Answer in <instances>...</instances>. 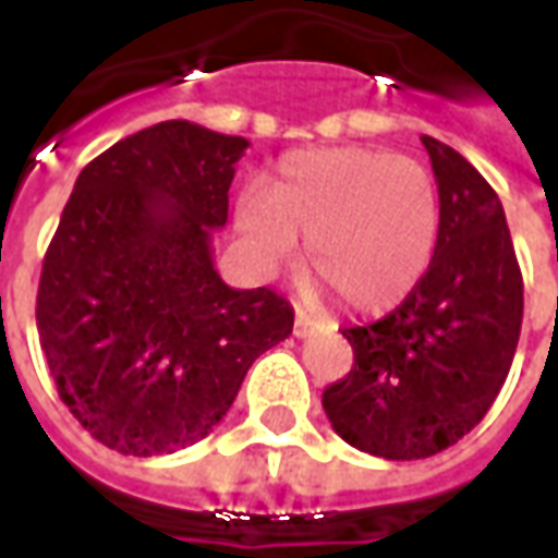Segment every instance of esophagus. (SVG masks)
Instances as JSON below:
<instances>
[{
  "label": "esophagus",
  "instance_id": "obj_1",
  "mask_svg": "<svg viewBox=\"0 0 558 558\" xmlns=\"http://www.w3.org/2000/svg\"><path fill=\"white\" fill-rule=\"evenodd\" d=\"M311 326H314L311 314H307L304 307H295V335H299V338H304V335L311 331Z\"/></svg>",
  "mask_w": 558,
  "mask_h": 558
}]
</instances>
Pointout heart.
I'll use <instances>...</instances> for the list:
<instances>
[{
    "instance_id": "1",
    "label": "heart",
    "mask_w": 558,
    "mask_h": 558,
    "mask_svg": "<svg viewBox=\"0 0 558 558\" xmlns=\"http://www.w3.org/2000/svg\"><path fill=\"white\" fill-rule=\"evenodd\" d=\"M235 223L263 266L304 239V271L352 311L400 302L430 268L439 191L415 160L376 148H311L280 160L263 187H244Z\"/></svg>"
}]
</instances>
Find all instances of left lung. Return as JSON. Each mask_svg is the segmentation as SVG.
Wrapping results in <instances>:
<instances>
[{"instance_id": "1", "label": "left lung", "mask_w": 558, "mask_h": 558, "mask_svg": "<svg viewBox=\"0 0 558 558\" xmlns=\"http://www.w3.org/2000/svg\"><path fill=\"white\" fill-rule=\"evenodd\" d=\"M439 187V242L415 290L343 328L352 371L323 391L340 439L386 460L445 451L478 424L514 362L523 275L499 196L460 151L421 137Z\"/></svg>"}]
</instances>
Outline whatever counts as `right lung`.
I'll return each mask as SVG.
<instances>
[{"label": "right lung", "mask_w": 558, "mask_h": 558, "mask_svg": "<svg viewBox=\"0 0 558 558\" xmlns=\"http://www.w3.org/2000/svg\"><path fill=\"white\" fill-rule=\"evenodd\" d=\"M247 140L184 119L89 160L38 283V338L71 415L119 454L199 442L251 364L292 335L290 302L211 263Z\"/></svg>", "instance_id": "1"}]
</instances>
